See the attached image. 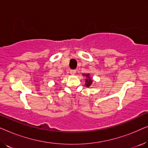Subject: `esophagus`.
Returning <instances> with one entry per match:
<instances>
[{"mask_svg":"<svg viewBox=\"0 0 148 148\" xmlns=\"http://www.w3.org/2000/svg\"><path fill=\"white\" fill-rule=\"evenodd\" d=\"M76 73V70H70V74L71 75H75Z\"/></svg>","mask_w":148,"mask_h":148,"instance_id":"1","label":"esophagus"}]
</instances>
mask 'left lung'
Returning <instances> with one entry per match:
<instances>
[{"instance_id": "left-lung-1", "label": "left lung", "mask_w": 148, "mask_h": 148, "mask_svg": "<svg viewBox=\"0 0 148 148\" xmlns=\"http://www.w3.org/2000/svg\"><path fill=\"white\" fill-rule=\"evenodd\" d=\"M84 75H85V74H84ZM86 76L87 77V79H86V86L87 87H90L92 84V79L90 78V74H87V75H86Z\"/></svg>"}]
</instances>
